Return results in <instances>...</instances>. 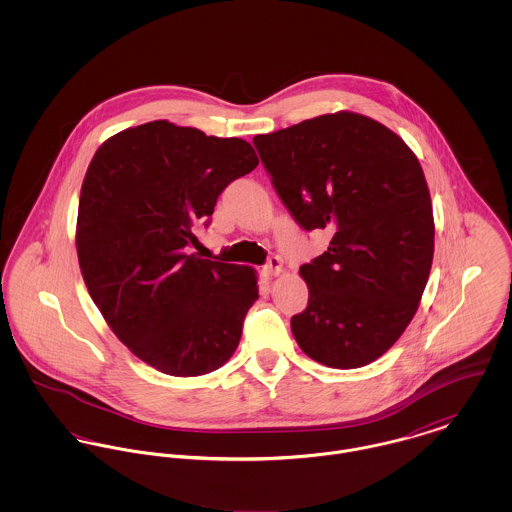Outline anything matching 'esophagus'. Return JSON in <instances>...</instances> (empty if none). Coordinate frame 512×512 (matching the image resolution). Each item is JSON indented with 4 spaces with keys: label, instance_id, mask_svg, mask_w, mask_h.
Listing matches in <instances>:
<instances>
[{
    "label": "esophagus",
    "instance_id": "34e87169",
    "mask_svg": "<svg viewBox=\"0 0 512 512\" xmlns=\"http://www.w3.org/2000/svg\"><path fill=\"white\" fill-rule=\"evenodd\" d=\"M282 270H284V260H282L280 256H272V258L268 260V264L264 266V274H266L268 278L280 276V274H282Z\"/></svg>",
    "mask_w": 512,
    "mask_h": 512
}]
</instances>
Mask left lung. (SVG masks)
I'll return each instance as SVG.
<instances>
[{"label": "left lung", "mask_w": 512, "mask_h": 512, "mask_svg": "<svg viewBox=\"0 0 512 512\" xmlns=\"http://www.w3.org/2000/svg\"><path fill=\"white\" fill-rule=\"evenodd\" d=\"M254 146L295 222L333 234L299 268L309 299L292 317L297 345L331 368L376 361L412 321L432 270L436 226L418 157L347 110L256 136Z\"/></svg>", "instance_id": "left-lung-1"}]
</instances>
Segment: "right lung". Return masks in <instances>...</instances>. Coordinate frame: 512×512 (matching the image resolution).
Here are the masks:
<instances>
[{
    "mask_svg": "<svg viewBox=\"0 0 512 512\" xmlns=\"http://www.w3.org/2000/svg\"><path fill=\"white\" fill-rule=\"evenodd\" d=\"M256 165L240 138L155 120L108 138L86 169L76 220L84 284L116 337L163 374H209L240 343L256 272L189 250L224 187Z\"/></svg>",
    "mask_w": 512,
    "mask_h": 512,
    "instance_id": "1",
    "label": "right lung"
}]
</instances>
